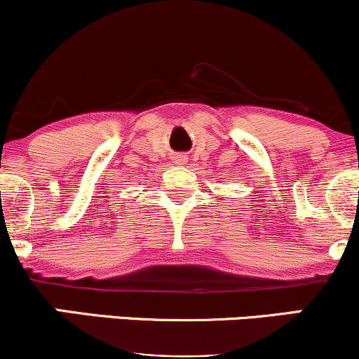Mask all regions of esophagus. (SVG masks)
I'll return each mask as SVG.
<instances>
[{"instance_id":"esophagus-1","label":"esophagus","mask_w":359,"mask_h":359,"mask_svg":"<svg viewBox=\"0 0 359 359\" xmlns=\"http://www.w3.org/2000/svg\"><path fill=\"white\" fill-rule=\"evenodd\" d=\"M184 160H185V158H184L182 155H180V156H177V162H184Z\"/></svg>"}]
</instances>
